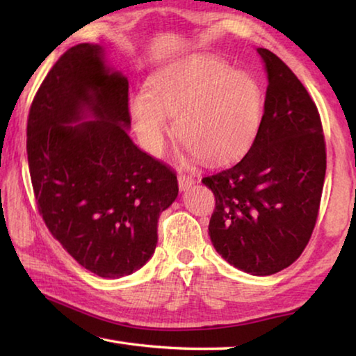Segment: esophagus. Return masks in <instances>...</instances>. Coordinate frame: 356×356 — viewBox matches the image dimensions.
Listing matches in <instances>:
<instances>
[{
  "mask_svg": "<svg viewBox=\"0 0 356 356\" xmlns=\"http://www.w3.org/2000/svg\"><path fill=\"white\" fill-rule=\"evenodd\" d=\"M195 184V177L191 174H185V172H179V188L180 190H186Z\"/></svg>",
  "mask_w": 356,
  "mask_h": 356,
  "instance_id": "obj_1",
  "label": "esophagus"
}]
</instances>
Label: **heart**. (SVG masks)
<instances>
[{"label": "heart", "instance_id": "b5f03b06", "mask_svg": "<svg viewBox=\"0 0 356 356\" xmlns=\"http://www.w3.org/2000/svg\"><path fill=\"white\" fill-rule=\"evenodd\" d=\"M261 89L252 76L209 58L170 65L149 83V97L131 99L130 111L143 144L152 155L165 149L176 116L180 141L210 165L242 155L261 120Z\"/></svg>", "mask_w": 356, "mask_h": 356}]
</instances>
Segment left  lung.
Masks as SVG:
<instances>
[{"label": "left lung", "instance_id": "8db88e82", "mask_svg": "<svg viewBox=\"0 0 356 356\" xmlns=\"http://www.w3.org/2000/svg\"><path fill=\"white\" fill-rule=\"evenodd\" d=\"M268 75L264 114L242 160L202 179L215 210L209 236L221 257L246 273H278L314 231L327 150L321 114L293 72L257 48Z\"/></svg>", "mask_w": 356, "mask_h": 356}]
</instances>
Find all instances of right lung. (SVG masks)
<instances>
[{
  "label": "right lung",
  "mask_w": 356,
  "mask_h": 356,
  "mask_svg": "<svg viewBox=\"0 0 356 356\" xmlns=\"http://www.w3.org/2000/svg\"><path fill=\"white\" fill-rule=\"evenodd\" d=\"M91 112L94 121L74 126ZM129 81L104 47L78 44L34 95L26 152L39 213L75 261L102 278L141 268L156 246L160 213L179 193L171 168L138 149Z\"/></svg>",
  "instance_id": "obj_1"
}]
</instances>
